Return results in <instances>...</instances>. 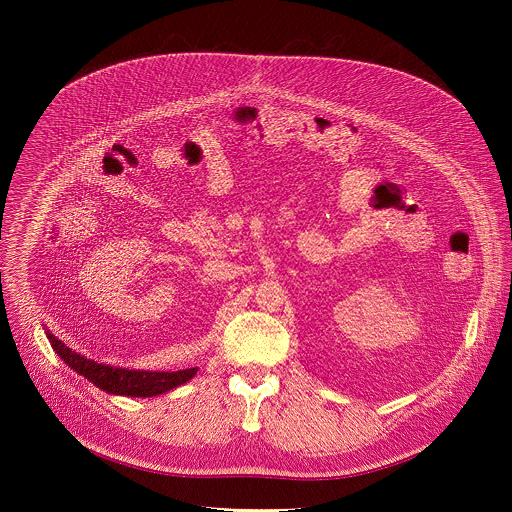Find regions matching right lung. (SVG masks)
<instances>
[{"label":"right lung","mask_w":512,"mask_h":512,"mask_svg":"<svg viewBox=\"0 0 512 512\" xmlns=\"http://www.w3.org/2000/svg\"><path fill=\"white\" fill-rule=\"evenodd\" d=\"M53 351L65 361V365L73 368L76 374L90 380L96 388L116 394V396H132V398H151L163 392H169L185 382H189L199 368H185L177 372H157L142 368H122V366L104 365L78 355L69 349L61 339H57L51 331H45Z\"/></svg>","instance_id":"add662e5"}]
</instances>
